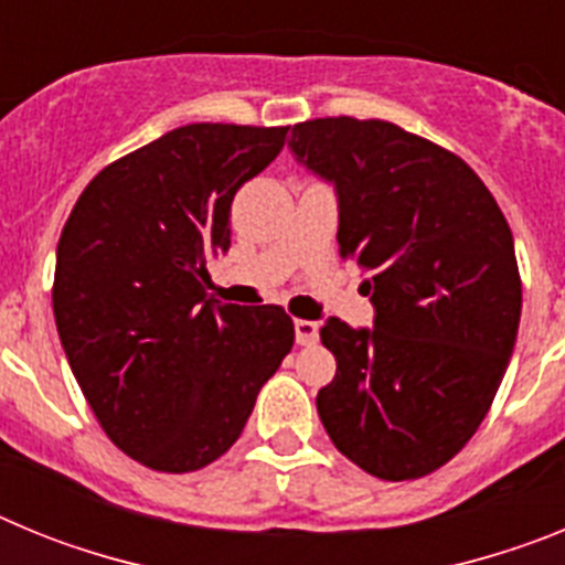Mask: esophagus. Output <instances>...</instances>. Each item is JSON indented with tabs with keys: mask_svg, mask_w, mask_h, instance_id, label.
Segmentation results:
<instances>
[{
	"mask_svg": "<svg viewBox=\"0 0 565 565\" xmlns=\"http://www.w3.org/2000/svg\"><path fill=\"white\" fill-rule=\"evenodd\" d=\"M294 337H297V344H313L319 339V326L311 319H297L294 322Z\"/></svg>",
	"mask_w": 565,
	"mask_h": 565,
	"instance_id": "obj_1",
	"label": "esophagus"
}]
</instances>
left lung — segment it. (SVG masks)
<instances>
[{
  "label": "left lung",
  "mask_w": 565,
  "mask_h": 565,
  "mask_svg": "<svg viewBox=\"0 0 565 565\" xmlns=\"http://www.w3.org/2000/svg\"><path fill=\"white\" fill-rule=\"evenodd\" d=\"M291 152L339 194V254L373 331L328 319L337 376L317 393L333 447L382 481L436 472L476 436L521 322L515 243L492 192L450 149L351 115L294 124Z\"/></svg>",
  "instance_id": "1"
}]
</instances>
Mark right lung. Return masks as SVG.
I'll return each instance as SVG.
<instances>
[{"instance_id": "add662e5", "label": "right lung", "mask_w": 565, "mask_h": 565, "mask_svg": "<svg viewBox=\"0 0 565 565\" xmlns=\"http://www.w3.org/2000/svg\"><path fill=\"white\" fill-rule=\"evenodd\" d=\"M288 127L186 124L107 163L56 248L53 313L109 441L158 472H194L239 438L294 344L279 306H221L206 263L232 246L237 189Z\"/></svg>"}]
</instances>
